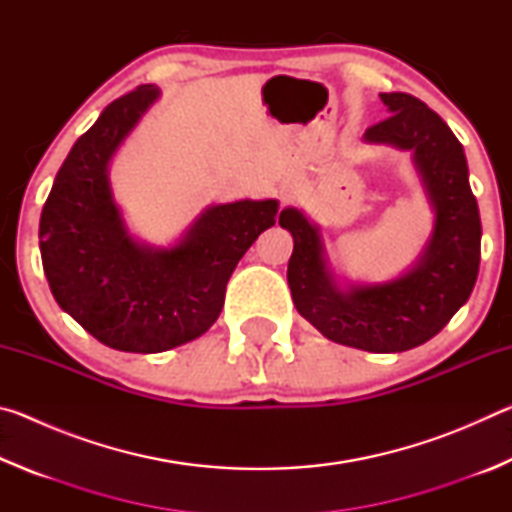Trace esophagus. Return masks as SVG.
Instances as JSON below:
<instances>
[{
  "label": "esophagus",
  "mask_w": 512,
  "mask_h": 512,
  "mask_svg": "<svg viewBox=\"0 0 512 512\" xmlns=\"http://www.w3.org/2000/svg\"><path fill=\"white\" fill-rule=\"evenodd\" d=\"M293 198V192H284V201H291Z\"/></svg>",
  "instance_id": "34e87169"
}]
</instances>
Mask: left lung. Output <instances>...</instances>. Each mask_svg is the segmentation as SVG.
I'll return each mask as SVG.
<instances>
[{"instance_id": "8db88e82", "label": "left lung", "mask_w": 512, "mask_h": 512, "mask_svg": "<svg viewBox=\"0 0 512 512\" xmlns=\"http://www.w3.org/2000/svg\"><path fill=\"white\" fill-rule=\"evenodd\" d=\"M379 97L391 117L370 126L363 140L413 155L433 210V230L420 257L393 280L345 284L329 266L316 223L296 207H284L280 225L293 237L287 280L300 316L329 341L386 354L427 343L470 298L479 275L481 219L452 128L411 94Z\"/></svg>"}]
</instances>
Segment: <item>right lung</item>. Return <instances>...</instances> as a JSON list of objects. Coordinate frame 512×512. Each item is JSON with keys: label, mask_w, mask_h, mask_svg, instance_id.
<instances>
[{"label": "right lung", "mask_w": 512, "mask_h": 512, "mask_svg": "<svg viewBox=\"0 0 512 512\" xmlns=\"http://www.w3.org/2000/svg\"><path fill=\"white\" fill-rule=\"evenodd\" d=\"M158 99V88L140 85L112 101L72 146L40 216L42 266L60 309L121 352L155 354L205 334L239 259L280 210L275 198L210 205L176 244L137 241L112 198L108 169Z\"/></svg>", "instance_id": "add662e5"}]
</instances>
